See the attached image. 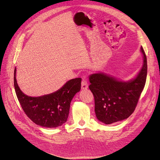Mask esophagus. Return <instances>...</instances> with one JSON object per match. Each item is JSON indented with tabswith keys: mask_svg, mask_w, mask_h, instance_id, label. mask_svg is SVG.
I'll return each mask as SVG.
<instances>
[{
	"mask_svg": "<svg viewBox=\"0 0 160 160\" xmlns=\"http://www.w3.org/2000/svg\"><path fill=\"white\" fill-rule=\"evenodd\" d=\"M82 88L86 89L88 88V82H87V77L86 75H83L82 77Z\"/></svg>",
	"mask_w": 160,
	"mask_h": 160,
	"instance_id": "esophagus-1",
	"label": "esophagus"
}]
</instances>
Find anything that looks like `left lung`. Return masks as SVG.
<instances>
[{"instance_id":"left-lung-1","label":"left lung","mask_w":160,"mask_h":160,"mask_svg":"<svg viewBox=\"0 0 160 160\" xmlns=\"http://www.w3.org/2000/svg\"><path fill=\"white\" fill-rule=\"evenodd\" d=\"M144 64L137 77L129 82H121L103 73L89 77V88L94 98L97 118L111 124L129 117L138 105L145 86L148 66L145 52L141 47Z\"/></svg>"}]
</instances>
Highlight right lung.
<instances>
[{"mask_svg":"<svg viewBox=\"0 0 160 160\" xmlns=\"http://www.w3.org/2000/svg\"><path fill=\"white\" fill-rule=\"evenodd\" d=\"M14 85L18 99L27 116L35 124L47 128H55L67 121L71 101L81 88V78L67 82L56 92L38 98L28 96L22 92L16 79Z\"/></svg>","mask_w":160,"mask_h":160,"instance_id":"1","label":"right lung"}]
</instances>
